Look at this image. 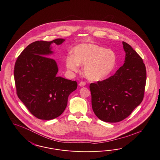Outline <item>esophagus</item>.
<instances>
[{
    "label": "esophagus",
    "instance_id": "obj_1",
    "mask_svg": "<svg viewBox=\"0 0 160 160\" xmlns=\"http://www.w3.org/2000/svg\"><path fill=\"white\" fill-rule=\"evenodd\" d=\"M86 84V83L84 82H83V81L81 82H80V83H79V86H82V87L84 86Z\"/></svg>",
    "mask_w": 160,
    "mask_h": 160
}]
</instances>
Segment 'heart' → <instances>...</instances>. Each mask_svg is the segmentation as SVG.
Returning a JSON list of instances; mask_svg holds the SVG:
<instances>
[{
  "label": "heart",
  "mask_w": 160,
  "mask_h": 160,
  "mask_svg": "<svg viewBox=\"0 0 160 160\" xmlns=\"http://www.w3.org/2000/svg\"><path fill=\"white\" fill-rule=\"evenodd\" d=\"M73 54L68 55L65 58L67 68L77 72L79 64L84 65V74L92 81L102 80L108 76L117 63L115 52L95 43L77 45L74 48Z\"/></svg>",
  "instance_id": "b5f03b06"
}]
</instances>
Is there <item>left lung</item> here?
Masks as SVG:
<instances>
[{
    "label": "left lung",
    "instance_id": "left-lung-1",
    "mask_svg": "<svg viewBox=\"0 0 160 160\" xmlns=\"http://www.w3.org/2000/svg\"><path fill=\"white\" fill-rule=\"evenodd\" d=\"M125 63L108 78L90 84L92 109L103 122H121L143 101L147 80L145 64L130 45L122 42Z\"/></svg>",
    "mask_w": 160,
    "mask_h": 160
}]
</instances>
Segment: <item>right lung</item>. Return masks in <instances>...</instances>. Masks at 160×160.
<instances>
[{
  "mask_svg": "<svg viewBox=\"0 0 160 160\" xmlns=\"http://www.w3.org/2000/svg\"><path fill=\"white\" fill-rule=\"evenodd\" d=\"M64 39L36 41L28 45L17 58L14 67L17 94L30 113L41 120H52L61 115L68 98L77 83L57 77L55 61L48 57L50 45H60Z\"/></svg>",
  "mask_w": 160,
  "mask_h": 160,
  "instance_id": "1",
  "label": "right lung"
}]
</instances>
